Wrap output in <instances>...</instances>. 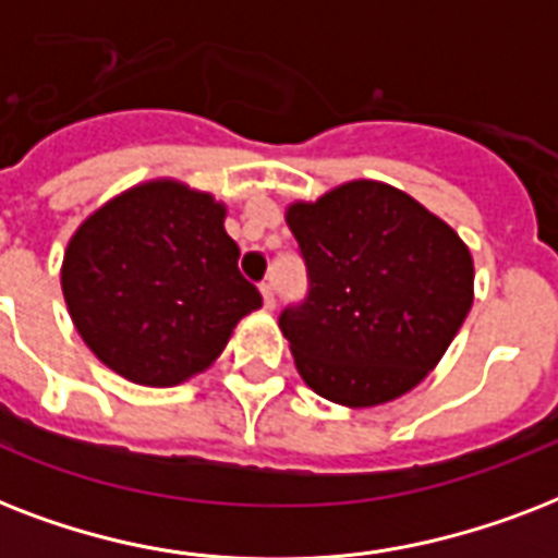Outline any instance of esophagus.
Instances as JSON below:
<instances>
[{"mask_svg":"<svg viewBox=\"0 0 558 558\" xmlns=\"http://www.w3.org/2000/svg\"><path fill=\"white\" fill-rule=\"evenodd\" d=\"M260 292H263V306H266V310H275V289H271V283H263Z\"/></svg>","mask_w":558,"mask_h":558,"instance_id":"34e87169","label":"esophagus"}]
</instances>
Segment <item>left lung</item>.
Here are the masks:
<instances>
[{
  "label": "left lung",
  "instance_id": "1",
  "mask_svg": "<svg viewBox=\"0 0 558 558\" xmlns=\"http://www.w3.org/2000/svg\"><path fill=\"white\" fill-rule=\"evenodd\" d=\"M310 275L280 313L301 379L318 397L373 408L437 367L475 301L458 231L399 187L356 179L287 208Z\"/></svg>",
  "mask_w": 558,
  "mask_h": 558
}]
</instances>
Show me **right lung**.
I'll return each instance as SVG.
<instances>
[{
  "mask_svg": "<svg viewBox=\"0 0 558 558\" xmlns=\"http://www.w3.org/2000/svg\"><path fill=\"white\" fill-rule=\"evenodd\" d=\"M226 205L153 179L83 219L63 254L74 327L118 376L170 388L217 362L236 322L263 304L236 269Z\"/></svg>",
  "mask_w": 558,
  "mask_h": 558,
  "instance_id": "obj_1",
  "label": "right lung"
}]
</instances>
